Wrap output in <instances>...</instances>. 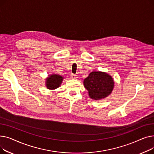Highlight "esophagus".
I'll use <instances>...</instances> for the list:
<instances>
[{
	"label": "esophagus",
	"mask_w": 154,
	"mask_h": 154,
	"mask_svg": "<svg viewBox=\"0 0 154 154\" xmlns=\"http://www.w3.org/2000/svg\"><path fill=\"white\" fill-rule=\"evenodd\" d=\"M71 78L73 79H77V75L75 74H72L71 75Z\"/></svg>",
	"instance_id": "34e87169"
}]
</instances>
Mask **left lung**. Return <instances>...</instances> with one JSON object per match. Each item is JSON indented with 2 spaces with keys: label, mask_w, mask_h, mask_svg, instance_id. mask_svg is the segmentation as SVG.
<instances>
[{
  "label": "left lung",
  "mask_w": 154,
  "mask_h": 154,
  "mask_svg": "<svg viewBox=\"0 0 154 154\" xmlns=\"http://www.w3.org/2000/svg\"><path fill=\"white\" fill-rule=\"evenodd\" d=\"M84 85L91 99L99 100L111 94L114 87V80L106 72L93 71L84 80Z\"/></svg>",
  "instance_id": "8db88e82"
}]
</instances>
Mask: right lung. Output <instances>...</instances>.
<instances>
[{"label": "right lung", "instance_id": "1", "mask_svg": "<svg viewBox=\"0 0 154 154\" xmlns=\"http://www.w3.org/2000/svg\"><path fill=\"white\" fill-rule=\"evenodd\" d=\"M63 80V77L57 74H51L45 79V86L49 90H55L59 88Z\"/></svg>", "mask_w": 154, "mask_h": 154}]
</instances>
